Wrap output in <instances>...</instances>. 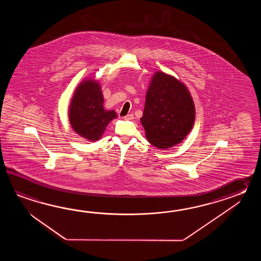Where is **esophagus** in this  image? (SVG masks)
<instances>
[{
	"instance_id": "34e87169",
	"label": "esophagus",
	"mask_w": 261,
	"mask_h": 261,
	"mask_svg": "<svg viewBox=\"0 0 261 261\" xmlns=\"http://www.w3.org/2000/svg\"><path fill=\"white\" fill-rule=\"evenodd\" d=\"M123 118L125 119V120H132L134 118V116H133V114H128L127 116H125V117H123Z\"/></svg>"
}]
</instances>
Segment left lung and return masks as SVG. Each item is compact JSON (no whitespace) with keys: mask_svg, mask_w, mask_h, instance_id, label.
Listing matches in <instances>:
<instances>
[{"mask_svg":"<svg viewBox=\"0 0 261 261\" xmlns=\"http://www.w3.org/2000/svg\"><path fill=\"white\" fill-rule=\"evenodd\" d=\"M194 119V102L186 86L164 72H155L141 118L150 144L166 149L181 143Z\"/></svg>","mask_w":261,"mask_h":261,"instance_id":"left-lung-1","label":"left lung"}]
</instances>
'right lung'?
Segmentation results:
<instances>
[{
    "instance_id": "obj_1",
    "label": "right lung",
    "mask_w": 261,
    "mask_h": 261,
    "mask_svg": "<svg viewBox=\"0 0 261 261\" xmlns=\"http://www.w3.org/2000/svg\"><path fill=\"white\" fill-rule=\"evenodd\" d=\"M116 117V112L105 110L99 84L86 80L79 85L69 110L70 123L75 133L90 141L99 140L108 123Z\"/></svg>"
}]
</instances>
